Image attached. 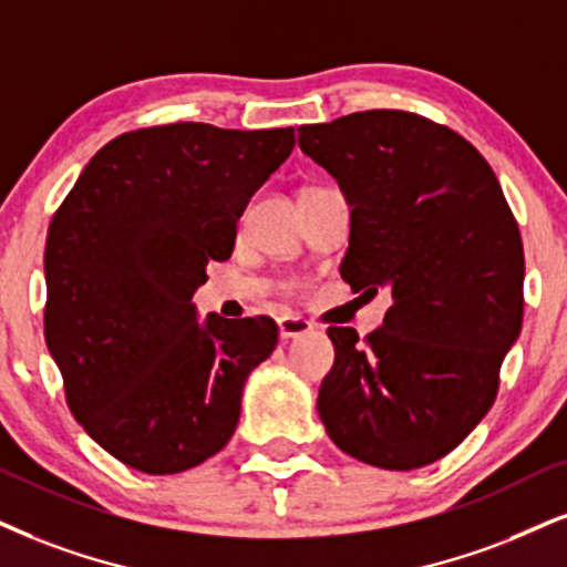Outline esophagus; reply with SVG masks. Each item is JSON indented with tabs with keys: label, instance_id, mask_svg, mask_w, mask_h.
Instances as JSON below:
<instances>
[{
	"label": "esophagus",
	"instance_id": "esophagus-1",
	"mask_svg": "<svg viewBox=\"0 0 567 567\" xmlns=\"http://www.w3.org/2000/svg\"><path fill=\"white\" fill-rule=\"evenodd\" d=\"M310 331H312L310 320H305L299 316H286V318L278 320V337H281L284 341L305 337V333H310Z\"/></svg>",
	"mask_w": 567,
	"mask_h": 567
}]
</instances>
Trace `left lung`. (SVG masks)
I'll use <instances>...</instances> for the list:
<instances>
[{"instance_id":"1","label":"left lung","mask_w":567,"mask_h":567,"mask_svg":"<svg viewBox=\"0 0 567 567\" xmlns=\"http://www.w3.org/2000/svg\"><path fill=\"white\" fill-rule=\"evenodd\" d=\"M299 150L352 207L341 278L391 305L379 331L331 326L318 391L331 442L360 463L412 471L481 423L523 323V241L481 152L446 125L365 110L302 125Z\"/></svg>"}]
</instances>
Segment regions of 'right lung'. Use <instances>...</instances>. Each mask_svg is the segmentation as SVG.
Listing matches in <instances>:
<instances>
[{
    "instance_id": "add662e5",
    "label": "right lung",
    "mask_w": 567,
    "mask_h": 567,
    "mask_svg": "<svg viewBox=\"0 0 567 567\" xmlns=\"http://www.w3.org/2000/svg\"><path fill=\"white\" fill-rule=\"evenodd\" d=\"M295 150V128H138L104 144L47 234L44 339L83 431L150 476L218 454L270 318H197L209 260H228L251 194Z\"/></svg>"
}]
</instances>
